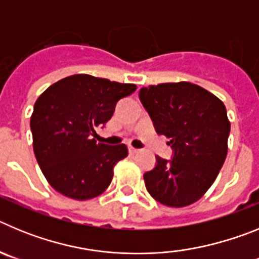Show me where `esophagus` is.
<instances>
[{
	"mask_svg": "<svg viewBox=\"0 0 259 259\" xmlns=\"http://www.w3.org/2000/svg\"><path fill=\"white\" fill-rule=\"evenodd\" d=\"M128 150H130V152H131V153H134V154H135V153L140 152V150L136 149V148H134V146H130V148H128Z\"/></svg>",
	"mask_w": 259,
	"mask_h": 259,
	"instance_id": "esophagus-1",
	"label": "esophagus"
}]
</instances>
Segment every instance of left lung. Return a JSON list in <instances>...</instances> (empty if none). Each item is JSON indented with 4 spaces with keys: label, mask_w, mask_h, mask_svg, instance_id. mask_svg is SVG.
<instances>
[{
    "label": "left lung",
    "mask_w": 259,
    "mask_h": 259,
    "mask_svg": "<svg viewBox=\"0 0 259 259\" xmlns=\"http://www.w3.org/2000/svg\"><path fill=\"white\" fill-rule=\"evenodd\" d=\"M140 100L155 131L170 139L174 157L157 155L144 174L149 194L162 205L184 207L211 187L228 150L231 123L223 102L197 84L163 83L141 88Z\"/></svg>",
    "instance_id": "8db88e82"
}]
</instances>
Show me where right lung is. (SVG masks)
Instances as JSON below:
<instances>
[{
    "label": "right lung",
    "instance_id": "1",
    "mask_svg": "<svg viewBox=\"0 0 259 259\" xmlns=\"http://www.w3.org/2000/svg\"><path fill=\"white\" fill-rule=\"evenodd\" d=\"M135 84L77 74L58 80L40 95L31 115L33 152L53 188L68 198L91 200L106 191L114 166L128 155L127 145L93 139L95 127L113 116L116 102Z\"/></svg>",
    "mask_w": 259,
    "mask_h": 259
}]
</instances>
